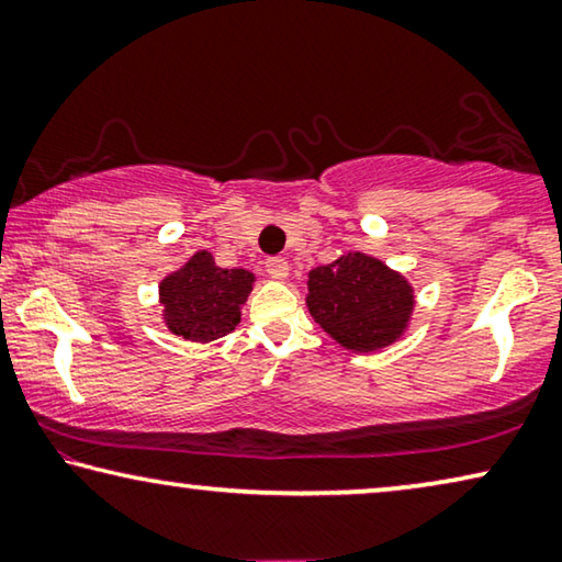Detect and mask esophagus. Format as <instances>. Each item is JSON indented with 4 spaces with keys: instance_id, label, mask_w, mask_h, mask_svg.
<instances>
[{
    "instance_id": "1",
    "label": "esophagus",
    "mask_w": 562,
    "mask_h": 562,
    "mask_svg": "<svg viewBox=\"0 0 562 562\" xmlns=\"http://www.w3.org/2000/svg\"><path fill=\"white\" fill-rule=\"evenodd\" d=\"M265 272L270 274L272 280H288V274H290L288 259H284V257H270L265 262Z\"/></svg>"
}]
</instances>
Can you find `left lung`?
<instances>
[{"instance_id":"1","label":"left lung","mask_w":562,"mask_h":562,"mask_svg":"<svg viewBox=\"0 0 562 562\" xmlns=\"http://www.w3.org/2000/svg\"><path fill=\"white\" fill-rule=\"evenodd\" d=\"M307 310L315 323L353 353H373L406 333L414 288L404 274L363 252H346L307 274Z\"/></svg>"}]
</instances>
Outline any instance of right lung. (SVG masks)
<instances>
[{
    "instance_id": "1",
    "label": "right lung",
    "mask_w": 562,
    "mask_h": 562,
    "mask_svg": "<svg viewBox=\"0 0 562 562\" xmlns=\"http://www.w3.org/2000/svg\"><path fill=\"white\" fill-rule=\"evenodd\" d=\"M249 270L216 267L212 252L199 249L189 262L158 284L164 323L173 335L191 342H212L237 328L241 305L252 292Z\"/></svg>"
}]
</instances>
